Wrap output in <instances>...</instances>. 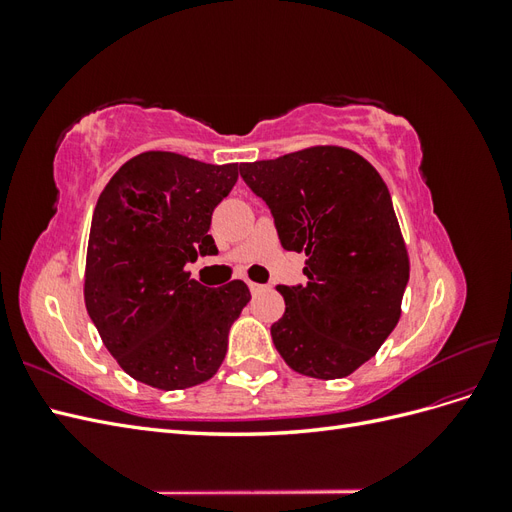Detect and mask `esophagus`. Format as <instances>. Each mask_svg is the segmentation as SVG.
Here are the masks:
<instances>
[{
	"label": "esophagus",
	"instance_id": "obj_1",
	"mask_svg": "<svg viewBox=\"0 0 512 512\" xmlns=\"http://www.w3.org/2000/svg\"><path fill=\"white\" fill-rule=\"evenodd\" d=\"M247 286H250L252 294H258L260 290H265V286H262V284H256V282H247Z\"/></svg>",
	"mask_w": 512,
	"mask_h": 512
}]
</instances>
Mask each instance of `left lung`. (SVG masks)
Returning a JSON list of instances; mask_svg holds the SVG:
<instances>
[{"label":"left lung","mask_w":512,"mask_h":512,"mask_svg":"<svg viewBox=\"0 0 512 512\" xmlns=\"http://www.w3.org/2000/svg\"><path fill=\"white\" fill-rule=\"evenodd\" d=\"M239 173L271 209L284 250L305 252V286H277L286 312L271 327L303 376H350L397 327L410 260L389 188L359 153L312 147Z\"/></svg>","instance_id":"obj_1"}]
</instances>
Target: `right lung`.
<instances>
[{
	"label": "right lung",
	"mask_w": 512,
	"mask_h": 512,
	"mask_svg": "<svg viewBox=\"0 0 512 512\" xmlns=\"http://www.w3.org/2000/svg\"><path fill=\"white\" fill-rule=\"evenodd\" d=\"M237 177V164L147 151L123 164L98 198L87 314L119 367L153 389H190L213 378L232 322L250 301L241 280L207 288L185 271L198 254L218 252L211 213Z\"/></svg>",
	"instance_id": "add662e5"
}]
</instances>
